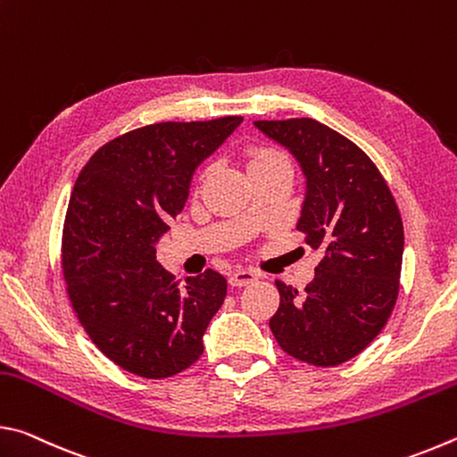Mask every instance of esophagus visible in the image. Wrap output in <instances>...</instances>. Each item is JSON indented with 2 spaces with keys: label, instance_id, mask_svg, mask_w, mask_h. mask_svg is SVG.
Here are the masks:
<instances>
[{
  "label": "esophagus",
  "instance_id": "esophagus-1",
  "mask_svg": "<svg viewBox=\"0 0 457 457\" xmlns=\"http://www.w3.org/2000/svg\"><path fill=\"white\" fill-rule=\"evenodd\" d=\"M256 280H258V274L253 272V270L237 268L229 274V284L237 286V288H242V286H247V284H253Z\"/></svg>",
  "mask_w": 457,
  "mask_h": 457
}]
</instances>
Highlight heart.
I'll return each mask as SVG.
<instances>
[{"mask_svg":"<svg viewBox=\"0 0 457 457\" xmlns=\"http://www.w3.org/2000/svg\"><path fill=\"white\" fill-rule=\"evenodd\" d=\"M278 167H290V161L282 151H278L274 146L268 145H256L252 146V149H247V171H250V175ZM207 177H210V167L201 169V173L197 177V187L205 183Z\"/></svg>","mask_w":457,"mask_h":457,"instance_id":"b5f03b06","label":"heart"}]
</instances>
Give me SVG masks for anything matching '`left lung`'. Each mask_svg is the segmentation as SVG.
I'll list each match as a JSON object with an SVG mask.
<instances>
[{"instance_id":"8db88e82","label":"left lung","mask_w":457,"mask_h":457,"mask_svg":"<svg viewBox=\"0 0 457 457\" xmlns=\"http://www.w3.org/2000/svg\"><path fill=\"white\" fill-rule=\"evenodd\" d=\"M290 149L306 175L298 231L322 250L304 292L276 280L280 306L270 328L284 353L314 367H337L367 349L399 296L403 221L369 154L314 119L256 120Z\"/></svg>"}]
</instances>
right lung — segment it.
Returning a JSON list of instances; mask_svg holds the SVG:
<instances>
[{
  "instance_id": "1",
  "label": "right lung",
  "mask_w": 457,
  "mask_h": 457,
  "mask_svg": "<svg viewBox=\"0 0 457 457\" xmlns=\"http://www.w3.org/2000/svg\"><path fill=\"white\" fill-rule=\"evenodd\" d=\"M242 117L154 122L92 154L62 229V274L72 311L104 357L129 373L167 378L204 354V332L228 282L205 270L175 280L154 244L183 210L195 167Z\"/></svg>"
}]
</instances>
